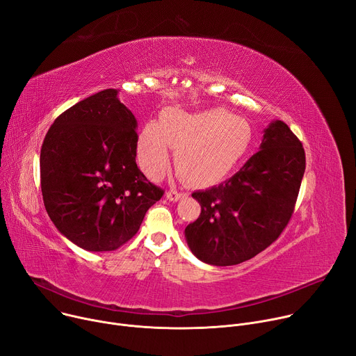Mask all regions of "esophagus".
I'll return each mask as SVG.
<instances>
[{"mask_svg": "<svg viewBox=\"0 0 356 356\" xmlns=\"http://www.w3.org/2000/svg\"><path fill=\"white\" fill-rule=\"evenodd\" d=\"M184 196H186V193L177 191V190H175V188H170V190H168V193H166V197H168L170 202H177V200H180L181 197H184Z\"/></svg>", "mask_w": 356, "mask_h": 356, "instance_id": "34e87169", "label": "esophagus"}]
</instances>
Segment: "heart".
Masks as SVG:
<instances>
[{
	"label": "heart",
	"mask_w": 356,
	"mask_h": 356,
	"mask_svg": "<svg viewBox=\"0 0 356 356\" xmlns=\"http://www.w3.org/2000/svg\"><path fill=\"white\" fill-rule=\"evenodd\" d=\"M252 139L243 118L225 109L186 113L165 112L159 123H147L138 139V160L150 179H159L176 149V169L187 180L209 183L229 173L245 154Z\"/></svg>",
	"instance_id": "b5f03b06"
}]
</instances>
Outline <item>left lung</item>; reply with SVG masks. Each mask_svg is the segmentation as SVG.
I'll return each mask as SVG.
<instances>
[{
  "mask_svg": "<svg viewBox=\"0 0 356 356\" xmlns=\"http://www.w3.org/2000/svg\"><path fill=\"white\" fill-rule=\"evenodd\" d=\"M305 152L300 139L281 120L266 131L261 150L230 179L193 199L202 206L184 233L199 260L211 266H236L271 245L293 217Z\"/></svg>",
  "mask_w": 356,
  "mask_h": 356,
  "instance_id": "left-lung-1",
  "label": "left lung"
}]
</instances>
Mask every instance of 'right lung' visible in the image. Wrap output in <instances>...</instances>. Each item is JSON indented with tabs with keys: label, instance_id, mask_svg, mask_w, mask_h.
Segmentation results:
<instances>
[{
	"label": "right lung",
	"instance_id": "1",
	"mask_svg": "<svg viewBox=\"0 0 356 356\" xmlns=\"http://www.w3.org/2000/svg\"><path fill=\"white\" fill-rule=\"evenodd\" d=\"M136 119L105 89L62 112L41 147V191L55 227L88 251H113L165 190L136 165Z\"/></svg>",
	"mask_w": 356,
	"mask_h": 356
}]
</instances>
